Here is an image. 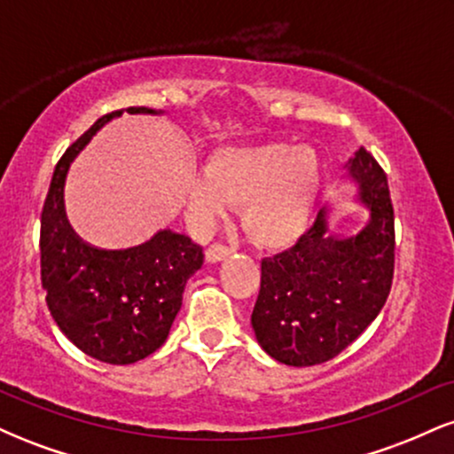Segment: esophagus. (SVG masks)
I'll use <instances>...</instances> for the list:
<instances>
[{
  "label": "esophagus",
  "instance_id": "34e87169",
  "mask_svg": "<svg viewBox=\"0 0 454 454\" xmlns=\"http://www.w3.org/2000/svg\"><path fill=\"white\" fill-rule=\"evenodd\" d=\"M231 254H232V247H226V245L215 243V245H211L209 249H207L205 256H207V262L215 264V262H220V260L231 256Z\"/></svg>",
  "mask_w": 454,
  "mask_h": 454
}]
</instances>
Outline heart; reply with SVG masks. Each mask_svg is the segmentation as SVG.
<instances>
[{
    "label": "heart",
    "instance_id": "heart-1",
    "mask_svg": "<svg viewBox=\"0 0 454 454\" xmlns=\"http://www.w3.org/2000/svg\"><path fill=\"white\" fill-rule=\"evenodd\" d=\"M325 187V161L309 145L260 143L223 147L192 175L187 209L198 226L211 228L232 205L258 245L286 249L309 231Z\"/></svg>",
    "mask_w": 454,
    "mask_h": 454
}]
</instances>
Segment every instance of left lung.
Wrapping results in <instances>:
<instances>
[{
  "label": "left lung",
  "mask_w": 454,
  "mask_h": 454,
  "mask_svg": "<svg viewBox=\"0 0 454 454\" xmlns=\"http://www.w3.org/2000/svg\"><path fill=\"white\" fill-rule=\"evenodd\" d=\"M354 200L369 213L356 234L328 231L333 207L288 252L262 260L252 326L264 352L290 367H311L346 350L376 320L395 273V211L387 173L367 149L348 160Z\"/></svg>",
  "instance_id": "left-lung-1"
}]
</instances>
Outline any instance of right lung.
Instances as JSON below:
<instances>
[{"label":"right lung","instance_id":"obj_1","mask_svg":"<svg viewBox=\"0 0 454 454\" xmlns=\"http://www.w3.org/2000/svg\"><path fill=\"white\" fill-rule=\"evenodd\" d=\"M129 114H161L129 106ZM123 111L104 114L57 161L40 215V284L61 333L87 356L132 364L153 354L168 337L187 279L205 262L200 245L168 228L126 249L82 241L67 223L64 185L70 164L98 129Z\"/></svg>","mask_w":454,"mask_h":454}]
</instances>
